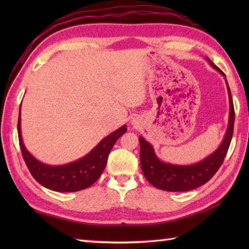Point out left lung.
Segmentation results:
<instances>
[{
  "mask_svg": "<svg viewBox=\"0 0 249 249\" xmlns=\"http://www.w3.org/2000/svg\"><path fill=\"white\" fill-rule=\"evenodd\" d=\"M208 61L215 70H217L221 75L225 76V73L212 61L210 59H208ZM227 86H228V83H227ZM228 94L230 102V118L228 130H227L223 143L212 155L205 158L204 160L196 163V165L174 166L161 162L156 157L152 145L147 143L142 137H139L141 169L145 178L153 186L167 190V192H188V190L197 188L209 182L214 177V174L218 171L227 155V152L229 150L232 135H233L234 106L229 86Z\"/></svg>",
  "mask_w": 249,
  "mask_h": 249,
  "instance_id": "left-lung-1",
  "label": "left lung"
}]
</instances>
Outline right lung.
Listing matches in <instances>:
<instances>
[{"label":"right lung","instance_id":"right-lung-1","mask_svg":"<svg viewBox=\"0 0 249 249\" xmlns=\"http://www.w3.org/2000/svg\"><path fill=\"white\" fill-rule=\"evenodd\" d=\"M20 112L18 118V137L21 153L25 165L37 182L54 192H78L88 188L97 181L107 165L109 153L120 137L126 133V126H122L114 133L106 137L93 151L80 160L65 166H47L36 160L26 151L21 139Z\"/></svg>","mask_w":249,"mask_h":249}]
</instances>
